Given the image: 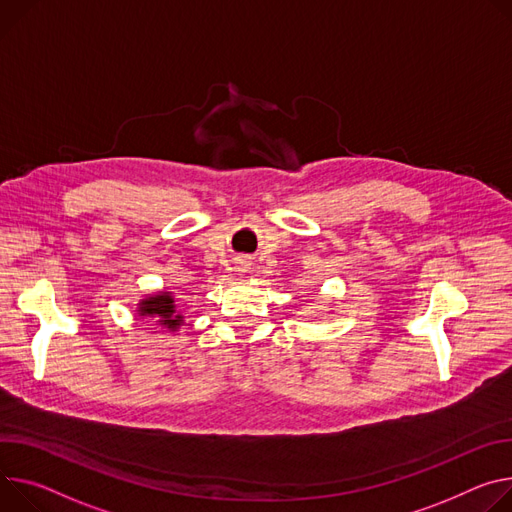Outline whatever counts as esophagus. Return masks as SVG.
<instances>
[{"mask_svg": "<svg viewBox=\"0 0 512 512\" xmlns=\"http://www.w3.org/2000/svg\"><path fill=\"white\" fill-rule=\"evenodd\" d=\"M247 265H249V263H247L245 259H237V269H239V271H247Z\"/></svg>", "mask_w": 512, "mask_h": 512, "instance_id": "obj_1", "label": "esophagus"}]
</instances>
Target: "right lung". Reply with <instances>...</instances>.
Instances as JSON below:
<instances>
[{
	"instance_id": "1",
	"label": "right lung",
	"mask_w": 512,
	"mask_h": 512,
	"mask_svg": "<svg viewBox=\"0 0 512 512\" xmlns=\"http://www.w3.org/2000/svg\"><path fill=\"white\" fill-rule=\"evenodd\" d=\"M138 312H141L143 316H145V314H149V316L157 314V316H159L157 322L165 324L167 329H177L179 324H181V318H183V316L175 314V304H173V298H171L169 292H165V294H161V296H157V298H147V300H143L141 310H138Z\"/></svg>"
}]
</instances>
